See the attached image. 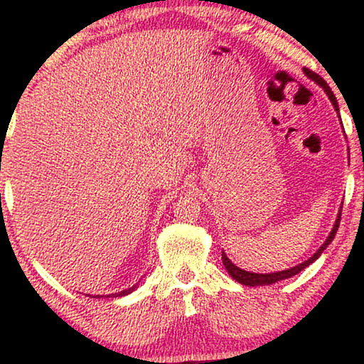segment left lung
Here are the masks:
<instances>
[{"mask_svg": "<svg viewBox=\"0 0 364 364\" xmlns=\"http://www.w3.org/2000/svg\"><path fill=\"white\" fill-rule=\"evenodd\" d=\"M303 71H305V74H306L308 77L313 79V81H315L316 84H320V86H321L323 89H325V92L328 94V97H330V101L333 102V106H335V109L338 111L336 97H335V94H333V91L330 89V86H328V84H326L325 79H323L321 76H318L316 73H313L311 69H308V68H303ZM340 220H341V212L338 213V218H336L335 225H333V230H331L330 235H328L326 242L323 243V245L320 247V250H318L311 258H308L306 262H303V263H300V265H296V267H293V268H288V270L277 272V273H265V275H263V273L245 272V270H242V268H238V267L233 265V263L230 262V258H228L223 252H222V262H223V265H225L227 272L230 273V275H232L233 278H235V280H237L238 283H242V285H248V287L272 285V283H277V282H280V280H287V278H290V277H293V275H296V273H300V272L303 270V268H306L308 265H310V263L315 262L316 258L321 255L323 250H325V248L331 243L333 238H335L338 227H340Z\"/></svg>", "mask_w": 364, "mask_h": 364, "instance_id": "obj_1", "label": "left lung"}]
</instances>
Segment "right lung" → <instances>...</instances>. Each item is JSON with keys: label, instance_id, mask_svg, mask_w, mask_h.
I'll return each mask as SVG.
<instances>
[{"label": "right lung", "instance_id": "1", "mask_svg": "<svg viewBox=\"0 0 364 364\" xmlns=\"http://www.w3.org/2000/svg\"><path fill=\"white\" fill-rule=\"evenodd\" d=\"M136 287H137V285H134L132 288H129V290H124V291H121V293H114L112 296H124V295H127V293H131ZM109 296H111V295H109ZM97 298H99V295H97Z\"/></svg>", "mask_w": 364, "mask_h": 364}]
</instances>
